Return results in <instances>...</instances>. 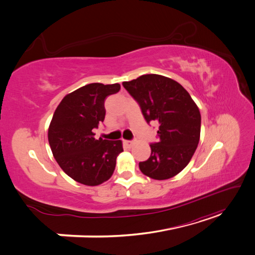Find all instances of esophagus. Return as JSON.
I'll return each instance as SVG.
<instances>
[{"label":"esophagus","mask_w":255,"mask_h":255,"mask_svg":"<svg viewBox=\"0 0 255 255\" xmlns=\"http://www.w3.org/2000/svg\"><path fill=\"white\" fill-rule=\"evenodd\" d=\"M125 143L130 148V146H132V145L134 144V141H133V140H125Z\"/></svg>","instance_id":"obj_1"}]
</instances>
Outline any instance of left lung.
<instances>
[{"label":"left lung","mask_w":255,"mask_h":255,"mask_svg":"<svg viewBox=\"0 0 255 255\" xmlns=\"http://www.w3.org/2000/svg\"><path fill=\"white\" fill-rule=\"evenodd\" d=\"M139 105L145 121L158 122V142L151 143L150 157L140 171L154 180H167L188 165L197 149L201 115L190 95L177 82L158 74H144L123 82Z\"/></svg>","instance_id":"left-lung-1"}]
</instances>
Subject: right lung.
I'll list each match as a JSON object with an SVG mask.
<instances>
[{
	"label": "right lung",
	"instance_id": "add662e5",
	"mask_svg": "<svg viewBox=\"0 0 255 255\" xmlns=\"http://www.w3.org/2000/svg\"><path fill=\"white\" fill-rule=\"evenodd\" d=\"M119 90V84L85 85L61 100L53 115L48 133L53 155L81 184L96 186L109 180L123 151L121 140L96 139L94 133L104 121L105 99Z\"/></svg>",
	"mask_w": 255,
	"mask_h": 255
}]
</instances>
